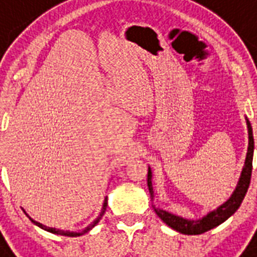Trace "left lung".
<instances>
[{
  "label": "left lung",
  "mask_w": 257,
  "mask_h": 257,
  "mask_svg": "<svg viewBox=\"0 0 257 257\" xmlns=\"http://www.w3.org/2000/svg\"><path fill=\"white\" fill-rule=\"evenodd\" d=\"M245 121H247L248 128V151L245 161H244V167L241 169V173H240L239 181L236 184L235 191L232 192V195L229 196V199L227 201H224L221 205L215 208L213 211L208 212L207 215L203 216L201 219H187V217L175 215V213H171V212L161 209V208H156L153 205V209L157 213V216L172 229H175V231L180 232L183 235H200V233L213 229L215 227L224 223L225 220L229 219L239 209L240 204H241L244 196L248 191L249 181H251L252 160H253V148H255L251 122H249L247 117H245ZM152 177V169H151V167H148V188L149 193H151V199L153 200L155 195H153Z\"/></svg>",
  "instance_id": "left-lung-1"
}]
</instances>
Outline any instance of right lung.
<instances>
[{
    "label": "right lung",
    "instance_id": "right-lung-1",
    "mask_svg": "<svg viewBox=\"0 0 257 257\" xmlns=\"http://www.w3.org/2000/svg\"><path fill=\"white\" fill-rule=\"evenodd\" d=\"M106 204H108V197H105L104 204H102V209H101L100 215H98V216H97V217H96V220H93L92 223L89 224L88 227L84 228V229H82V231H80V232H74V231H62V229H58V228L46 227V225H44V224L38 223V221H36V220L32 219V217H30V216L28 215V213H26L25 211H24V212H25V215L28 216V217H29V220H30V221H32V223L34 224V225H37V227H40V228H41V229H44V231L50 232V233H54V235L69 236V237H77V236H81V235H84V233H86V232L90 231V229H92V228L94 227V225H96V224L98 223V221H100L101 217H102V215H104L105 211H106Z\"/></svg>",
    "mask_w": 257,
    "mask_h": 257
}]
</instances>
